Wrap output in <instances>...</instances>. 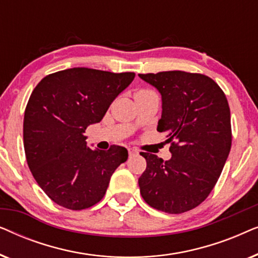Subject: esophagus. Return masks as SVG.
Wrapping results in <instances>:
<instances>
[{"mask_svg": "<svg viewBox=\"0 0 258 258\" xmlns=\"http://www.w3.org/2000/svg\"><path fill=\"white\" fill-rule=\"evenodd\" d=\"M129 156L132 157V156H134V155H137L139 154V150L137 149H134V148H129Z\"/></svg>", "mask_w": 258, "mask_h": 258, "instance_id": "34e87169", "label": "esophagus"}]
</instances>
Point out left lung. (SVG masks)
<instances>
[{"label":"left lung","mask_w":258,"mask_h":258,"mask_svg":"<svg viewBox=\"0 0 258 258\" xmlns=\"http://www.w3.org/2000/svg\"><path fill=\"white\" fill-rule=\"evenodd\" d=\"M162 97L157 132L167 134L171 158L141 153L143 200L155 209L182 214L203 202L216 184L231 148L230 109L218 84L202 74H139Z\"/></svg>","instance_id":"8db88e82"}]
</instances>
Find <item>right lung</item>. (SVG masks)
Here are the masks:
<instances>
[{
	"label": "right lung",
	"instance_id": "1",
	"mask_svg": "<svg viewBox=\"0 0 258 258\" xmlns=\"http://www.w3.org/2000/svg\"><path fill=\"white\" fill-rule=\"evenodd\" d=\"M135 74L70 68L45 76L28 101L24 151L37 184L58 206L87 209L103 199L111 175L128 150L90 149L83 135L101 122Z\"/></svg>",
	"mask_w": 258,
	"mask_h": 258
}]
</instances>
